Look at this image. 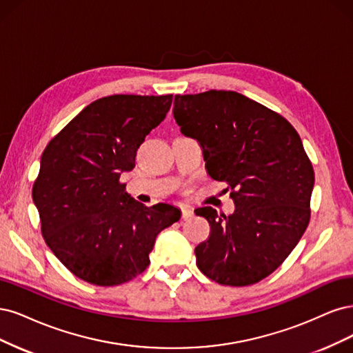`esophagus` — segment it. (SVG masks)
Here are the masks:
<instances>
[{"label":"esophagus","instance_id":"1","mask_svg":"<svg viewBox=\"0 0 353 353\" xmlns=\"http://www.w3.org/2000/svg\"><path fill=\"white\" fill-rule=\"evenodd\" d=\"M193 217V210L189 205H183L181 207V219L183 220H189Z\"/></svg>","mask_w":353,"mask_h":353}]
</instances>
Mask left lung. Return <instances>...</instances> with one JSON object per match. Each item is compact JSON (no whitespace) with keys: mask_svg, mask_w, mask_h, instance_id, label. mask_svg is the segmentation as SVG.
I'll return each mask as SVG.
<instances>
[{"mask_svg":"<svg viewBox=\"0 0 353 353\" xmlns=\"http://www.w3.org/2000/svg\"><path fill=\"white\" fill-rule=\"evenodd\" d=\"M173 114L202 146L208 174L225 181L232 215L196 208L211 225L196 265L224 286L258 283L298 245L311 219L314 168L301 136L279 112L233 90L176 95Z\"/></svg>","mask_w":353,"mask_h":353,"instance_id":"obj_1","label":"left lung"}]
</instances>
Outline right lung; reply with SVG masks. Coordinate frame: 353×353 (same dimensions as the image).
Returning <instances> with one entry per match:
<instances>
[{
	"label": "right lung",
	"mask_w": 353,
	"mask_h": 353,
	"mask_svg": "<svg viewBox=\"0 0 353 353\" xmlns=\"http://www.w3.org/2000/svg\"><path fill=\"white\" fill-rule=\"evenodd\" d=\"M172 101L173 95L99 98L42 152L32 198L43 241L83 281L110 288L139 276L150 265L157 234L180 220L176 207H145L120 181Z\"/></svg>",
	"instance_id": "add662e5"
}]
</instances>
